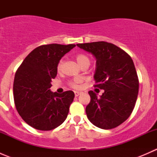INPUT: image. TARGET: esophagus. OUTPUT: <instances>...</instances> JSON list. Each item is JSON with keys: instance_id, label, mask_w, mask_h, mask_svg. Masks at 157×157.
I'll list each match as a JSON object with an SVG mask.
<instances>
[{"instance_id": "obj_1", "label": "esophagus", "mask_w": 157, "mask_h": 157, "mask_svg": "<svg viewBox=\"0 0 157 157\" xmlns=\"http://www.w3.org/2000/svg\"><path fill=\"white\" fill-rule=\"evenodd\" d=\"M81 92H79V91H74V95H75V96H78L79 95L81 94Z\"/></svg>"}]
</instances>
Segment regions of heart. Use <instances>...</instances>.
Listing matches in <instances>:
<instances>
[{
	"label": "heart",
	"mask_w": 157,
	"mask_h": 157,
	"mask_svg": "<svg viewBox=\"0 0 157 157\" xmlns=\"http://www.w3.org/2000/svg\"><path fill=\"white\" fill-rule=\"evenodd\" d=\"M76 60H77V63L80 64V66L83 67V66L86 65H90V58H88V56H86V55H83V54H78V55H76ZM63 64H64V61L63 60H61V61L58 62V66H57V70L58 71H61L63 67ZM82 82V79L81 78H75L74 80L70 82V86H72L74 88H78L80 86V83Z\"/></svg>",
	"instance_id": "b5f03b06"
}]
</instances>
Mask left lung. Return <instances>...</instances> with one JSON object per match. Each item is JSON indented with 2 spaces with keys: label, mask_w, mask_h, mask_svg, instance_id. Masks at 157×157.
<instances>
[{
  "label": "left lung",
  "mask_w": 157,
  "mask_h": 157,
  "mask_svg": "<svg viewBox=\"0 0 157 157\" xmlns=\"http://www.w3.org/2000/svg\"><path fill=\"white\" fill-rule=\"evenodd\" d=\"M96 59L95 87L104 90L100 97L90 90L86 107L88 119L96 127L112 129L131 115L137 101L139 81L131 56L114 44L106 42L77 44Z\"/></svg>",
  "instance_id": "1"
}]
</instances>
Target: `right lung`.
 Wrapping results in <instances>:
<instances>
[{
	"label": "right lung",
	"instance_id": "add662e5",
	"mask_svg": "<svg viewBox=\"0 0 157 157\" xmlns=\"http://www.w3.org/2000/svg\"><path fill=\"white\" fill-rule=\"evenodd\" d=\"M75 46L41 45L32 51L17 69L13 81L14 103L21 118L31 127L50 131L67 118L74 92L53 93L51 82L57 76L60 60Z\"/></svg>",
	"mask_w": 157,
	"mask_h": 157
}]
</instances>
